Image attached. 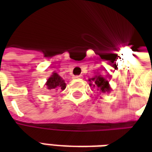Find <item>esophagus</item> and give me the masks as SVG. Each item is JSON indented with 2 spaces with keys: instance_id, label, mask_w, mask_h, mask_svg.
Instances as JSON below:
<instances>
[{
  "instance_id": "obj_1",
  "label": "esophagus",
  "mask_w": 152,
  "mask_h": 152,
  "mask_svg": "<svg viewBox=\"0 0 152 152\" xmlns=\"http://www.w3.org/2000/svg\"><path fill=\"white\" fill-rule=\"evenodd\" d=\"M75 79H80V78H82V76L81 75H79V76H74Z\"/></svg>"
}]
</instances>
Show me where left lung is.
I'll list each match as a JSON object with an SVG mask.
<instances>
[{"label": "left lung", "instance_id": "left-lung-1", "mask_svg": "<svg viewBox=\"0 0 152 152\" xmlns=\"http://www.w3.org/2000/svg\"><path fill=\"white\" fill-rule=\"evenodd\" d=\"M91 80H92L93 82L94 83V86H97V87L99 88L98 90L99 89V90L102 93L110 92L111 88H110V86H109V82L107 80L104 79L102 76H95V77H94L92 79H89V81L92 82L91 81ZM89 85L92 86V84H89Z\"/></svg>", "mask_w": 152, "mask_h": 152}]
</instances>
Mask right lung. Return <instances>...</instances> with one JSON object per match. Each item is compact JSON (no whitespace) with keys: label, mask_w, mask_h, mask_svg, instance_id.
Instances as JSON below:
<instances>
[{"label":"right lung","mask_w":152,"mask_h":152,"mask_svg":"<svg viewBox=\"0 0 152 152\" xmlns=\"http://www.w3.org/2000/svg\"><path fill=\"white\" fill-rule=\"evenodd\" d=\"M46 86L49 89H53V90L62 89L63 90L66 88V83L64 82V80L57 73H53V75L47 80Z\"/></svg>","instance_id":"add662e5"}]
</instances>
